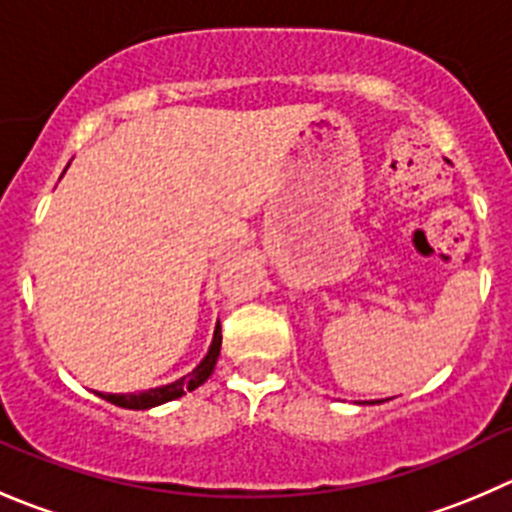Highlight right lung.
I'll return each mask as SVG.
<instances>
[{
	"mask_svg": "<svg viewBox=\"0 0 512 512\" xmlns=\"http://www.w3.org/2000/svg\"><path fill=\"white\" fill-rule=\"evenodd\" d=\"M218 354H221V324L216 326L213 344H211V349H208L206 359H203V362L198 364V367L193 369L188 377L178 379V382L165 384V387H155V389H148V392H138V394H102V392H97V394H100L102 399H107V402H113V405L125 407V410H150V407H158V405H163V402L178 399V397H183L186 392H193L196 387H201V384L211 377L213 369H216Z\"/></svg>",
	"mask_w": 512,
	"mask_h": 512,
	"instance_id": "obj_1",
	"label": "right lung"
}]
</instances>
